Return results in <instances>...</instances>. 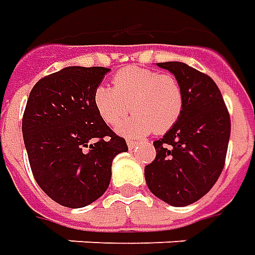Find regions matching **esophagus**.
<instances>
[{
  "label": "esophagus",
  "mask_w": 255,
  "mask_h": 255,
  "mask_svg": "<svg viewBox=\"0 0 255 255\" xmlns=\"http://www.w3.org/2000/svg\"><path fill=\"white\" fill-rule=\"evenodd\" d=\"M127 146L129 149H134L135 146H136V142L135 141H131V139H128L127 141Z\"/></svg>",
  "instance_id": "34e87169"
}]
</instances>
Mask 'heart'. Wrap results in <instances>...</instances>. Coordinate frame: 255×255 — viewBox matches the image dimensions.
Listing matches in <instances>:
<instances>
[{
  "instance_id": "b5f03b06",
  "label": "heart",
  "mask_w": 255,
  "mask_h": 255,
  "mask_svg": "<svg viewBox=\"0 0 255 255\" xmlns=\"http://www.w3.org/2000/svg\"><path fill=\"white\" fill-rule=\"evenodd\" d=\"M113 85H99L93 92V105L100 119L113 126L129 111L134 113L116 127L127 138H142L150 131L163 134L181 116L184 95L177 78L141 67L120 69Z\"/></svg>"
}]
</instances>
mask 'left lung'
I'll return each instance as SVG.
<instances>
[{
    "mask_svg": "<svg viewBox=\"0 0 255 255\" xmlns=\"http://www.w3.org/2000/svg\"><path fill=\"white\" fill-rule=\"evenodd\" d=\"M181 84L184 106L177 123L153 142L155 160L145 166L150 193L171 207L202 198L222 173L230 117L212 78L184 62H157Z\"/></svg>",
    "mask_w": 255,
    "mask_h": 255,
    "instance_id": "obj_1",
    "label": "left lung"
}]
</instances>
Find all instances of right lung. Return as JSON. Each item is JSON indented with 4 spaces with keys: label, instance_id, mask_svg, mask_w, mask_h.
Returning <instances> with one entry per match:
<instances>
[{
    "label": "right lung",
    "instance_id": "obj_1",
    "mask_svg": "<svg viewBox=\"0 0 255 255\" xmlns=\"http://www.w3.org/2000/svg\"><path fill=\"white\" fill-rule=\"evenodd\" d=\"M110 68L67 67L41 78L26 103L22 134L30 169L51 200L84 208L106 193L124 138L100 119L93 92Z\"/></svg>",
    "mask_w": 255,
    "mask_h": 255
}]
</instances>
